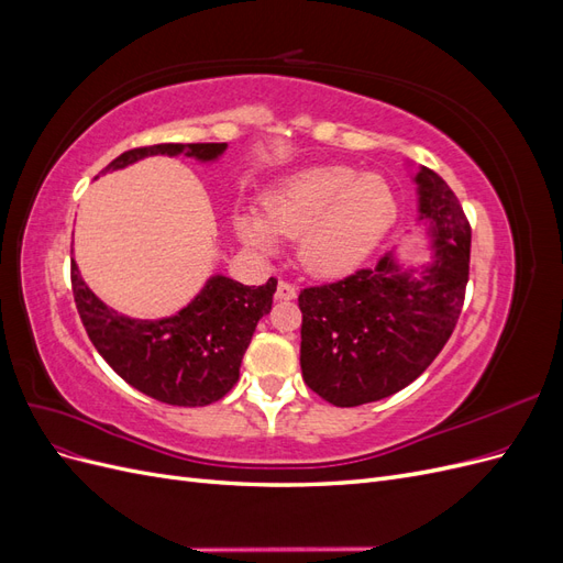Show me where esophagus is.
I'll use <instances>...</instances> for the list:
<instances>
[{
  "instance_id": "obj_1",
  "label": "esophagus",
  "mask_w": 563,
  "mask_h": 563,
  "mask_svg": "<svg viewBox=\"0 0 563 563\" xmlns=\"http://www.w3.org/2000/svg\"><path fill=\"white\" fill-rule=\"evenodd\" d=\"M296 296H298V288L294 284H288V282L277 284V294H275L277 300H294Z\"/></svg>"
}]
</instances>
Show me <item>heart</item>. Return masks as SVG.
<instances>
[{
  "mask_svg": "<svg viewBox=\"0 0 563 563\" xmlns=\"http://www.w3.org/2000/svg\"><path fill=\"white\" fill-rule=\"evenodd\" d=\"M399 201L376 174L343 164L300 168L269 187L258 213H236L240 240L263 253L298 240L300 265L317 277H343L360 267L395 228Z\"/></svg>",
  "mask_w": 563,
  "mask_h": 563,
  "instance_id": "1",
  "label": "heart"
}]
</instances>
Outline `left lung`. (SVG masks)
<instances>
[{
  "label": "left lung",
  "instance_id": "left-lung-1",
  "mask_svg": "<svg viewBox=\"0 0 563 563\" xmlns=\"http://www.w3.org/2000/svg\"><path fill=\"white\" fill-rule=\"evenodd\" d=\"M413 180L432 261L404 267L387 253L376 267L298 296L302 378L333 406L378 401L411 385L444 350L463 310L470 223L432 168L420 166Z\"/></svg>",
  "mask_w": 563,
  "mask_h": 563
}]
</instances>
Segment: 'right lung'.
I'll return each mask as SVG.
<instances>
[{
    "label": "right lung",
    "instance_id": "1",
    "mask_svg": "<svg viewBox=\"0 0 563 563\" xmlns=\"http://www.w3.org/2000/svg\"><path fill=\"white\" fill-rule=\"evenodd\" d=\"M228 143H162L133 147L110 162L103 174L152 155H185L216 162ZM73 294L93 347L119 378L143 395L172 406H207L223 399L240 380V366L258 321L272 310L277 279L244 286L223 275L203 284L174 317L131 319L108 308L73 261Z\"/></svg>",
    "mask_w": 563,
    "mask_h": 563
}]
</instances>
